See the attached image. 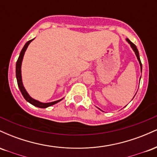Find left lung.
<instances>
[{
    "label": "left lung",
    "instance_id": "1",
    "mask_svg": "<svg viewBox=\"0 0 157 157\" xmlns=\"http://www.w3.org/2000/svg\"><path fill=\"white\" fill-rule=\"evenodd\" d=\"M126 40H127L128 43V44L131 45V48H133V50H134V52H135V55H136V57H137V60H138V61H139V63H140V68H141V72H142V63H141V60H140V55H139V52H138L137 48H136V46H135V45H134V44H133V43L131 42V41L129 39L127 38V39H126ZM140 78H141V77H140Z\"/></svg>",
    "mask_w": 157,
    "mask_h": 157
}]
</instances>
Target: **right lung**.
<instances>
[{
  "instance_id": "add662e5",
  "label": "right lung",
  "mask_w": 157,
  "mask_h": 157,
  "mask_svg": "<svg viewBox=\"0 0 157 157\" xmlns=\"http://www.w3.org/2000/svg\"><path fill=\"white\" fill-rule=\"evenodd\" d=\"M34 39L29 40L28 42L25 44V46H23L22 50H21V53H20L19 57H18V59H17V63H16V78H17V85H18L20 91H21V94H22L23 97L25 98V100H26L27 102H29V103H31L32 105L36 106V107L40 108V109H44V108H47V107H49V106H51V105H55V104L57 103L58 102L61 101L63 99H61V100H57V101H55V102H47V103H44V102H39L38 100H35V99L32 98V97L29 95V94L27 93L26 89H25L24 86H23V82H22V77H21V64H22V61H23V56H24L25 52H26V48H27V47H28L30 43H31Z\"/></svg>"
}]
</instances>
